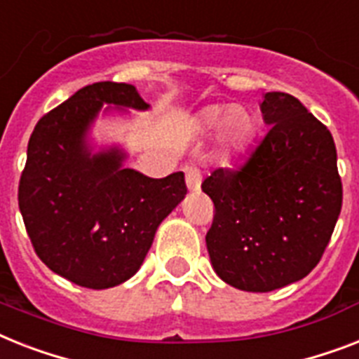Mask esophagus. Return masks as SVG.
<instances>
[{"instance_id":"esophagus-1","label":"esophagus","mask_w":359,"mask_h":359,"mask_svg":"<svg viewBox=\"0 0 359 359\" xmlns=\"http://www.w3.org/2000/svg\"><path fill=\"white\" fill-rule=\"evenodd\" d=\"M201 171L197 168H188L186 170V186H188L189 191H197L201 188Z\"/></svg>"}]
</instances>
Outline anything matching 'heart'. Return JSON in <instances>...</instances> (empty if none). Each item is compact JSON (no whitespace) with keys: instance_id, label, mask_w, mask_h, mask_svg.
Instances as JSON below:
<instances>
[{"instance_id":"1","label":"heart","mask_w":359,"mask_h":359,"mask_svg":"<svg viewBox=\"0 0 359 359\" xmlns=\"http://www.w3.org/2000/svg\"><path fill=\"white\" fill-rule=\"evenodd\" d=\"M199 127L205 133L217 129L221 149L226 154L238 153L247 145L255 133V119L243 107L210 104L199 114Z\"/></svg>"}]
</instances>
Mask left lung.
<instances>
[{"label": "left lung", "mask_w": 359, "mask_h": 359, "mask_svg": "<svg viewBox=\"0 0 359 359\" xmlns=\"http://www.w3.org/2000/svg\"><path fill=\"white\" fill-rule=\"evenodd\" d=\"M260 109L267 134L238 170L219 168L201 186L215 208L212 267L255 293L301 280L319 264L343 203L330 130L284 92H267Z\"/></svg>", "instance_id": "1"}]
</instances>
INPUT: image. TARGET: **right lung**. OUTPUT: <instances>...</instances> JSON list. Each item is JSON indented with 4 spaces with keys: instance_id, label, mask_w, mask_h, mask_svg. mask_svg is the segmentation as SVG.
I'll return each instance as SVG.
<instances>
[{
    "instance_id": "1",
    "label": "right lung",
    "mask_w": 359,
    "mask_h": 359,
    "mask_svg": "<svg viewBox=\"0 0 359 359\" xmlns=\"http://www.w3.org/2000/svg\"><path fill=\"white\" fill-rule=\"evenodd\" d=\"M147 110L133 84L94 83L34 127L18 205L38 258L66 280L107 290L144 264L154 232L184 199V173L151 179L123 168L118 147L92 153L90 125L101 107Z\"/></svg>"
}]
</instances>
